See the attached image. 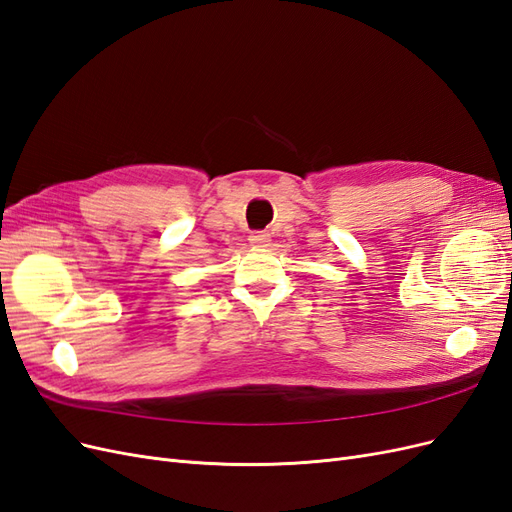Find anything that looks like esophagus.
Returning <instances> with one entry per match:
<instances>
[{"instance_id":"34e87169","label":"esophagus","mask_w":512,"mask_h":512,"mask_svg":"<svg viewBox=\"0 0 512 512\" xmlns=\"http://www.w3.org/2000/svg\"><path fill=\"white\" fill-rule=\"evenodd\" d=\"M249 242H251L253 246H259V249H263V246L270 244V234H266V232H253V234L249 236Z\"/></svg>"}]
</instances>
